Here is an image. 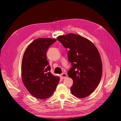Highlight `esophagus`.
Returning <instances> with one entry per match:
<instances>
[{"label": "esophagus", "mask_w": 121, "mask_h": 121, "mask_svg": "<svg viewBox=\"0 0 121 121\" xmlns=\"http://www.w3.org/2000/svg\"><path fill=\"white\" fill-rule=\"evenodd\" d=\"M60 77H61L62 79H65V78L67 77V75L66 73H63V74H61L60 75Z\"/></svg>", "instance_id": "obj_1"}]
</instances>
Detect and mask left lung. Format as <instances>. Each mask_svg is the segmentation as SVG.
<instances>
[{"label":"left lung","mask_w":121,"mask_h":121,"mask_svg":"<svg viewBox=\"0 0 121 121\" xmlns=\"http://www.w3.org/2000/svg\"><path fill=\"white\" fill-rule=\"evenodd\" d=\"M65 48L72 67L68 74L73 80L72 93L85 98L92 93L99 83L102 65L100 54L94 44L82 36L73 33L57 37Z\"/></svg>","instance_id":"left-lung-1"}]
</instances>
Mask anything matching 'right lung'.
I'll use <instances>...</instances> for the list:
<instances>
[{
  "label": "right lung",
  "mask_w": 121,
  "mask_h": 121,
  "mask_svg": "<svg viewBox=\"0 0 121 121\" xmlns=\"http://www.w3.org/2000/svg\"><path fill=\"white\" fill-rule=\"evenodd\" d=\"M56 39L41 38L28 45L22 61V81L30 93L38 99L51 96L56 90L60 78L52 75L47 60L46 52Z\"/></svg>",
  "instance_id": "obj_1"
}]
</instances>
